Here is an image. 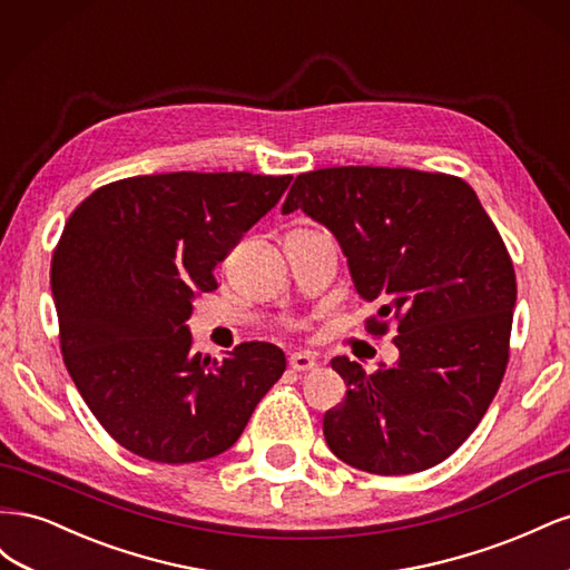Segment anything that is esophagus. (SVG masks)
Segmentation results:
<instances>
[{
  "label": "esophagus",
  "instance_id": "34e87169",
  "mask_svg": "<svg viewBox=\"0 0 570 570\" xmlns=\"http://www.w3.org/2000/svg\"><path fill=\"white\" fill-rule=\"evenodd\" d=\"M289 366L295 368V371H299V373H306V371H314L318 364H316V358L308 354V352H295L289 356Z\"/></svg>",
  "mask_w": 570,
  "mask_h": 570
}]
</instances>
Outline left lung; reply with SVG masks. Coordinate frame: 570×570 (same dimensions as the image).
<instances>
[{
    "mask_svg": "<svg viewBox=\"0 0 570 570\" xmlns=\"http://www.w3.org/2000/svg\"><path fill=\"white\" fill-rule=\"evenodd\" d=\"M323 223L347 256L366 331L394 321V366L335 356L347 394L325 413L331 452L358 471L406 475L465 442L502 383L515 306L504 239L473 187L413 168L337 166L297 176L283 214Z\"/></svg>",
    "mask_w": 570,
    "mask_h": 570,
    "instance_id": "left-lung-1",
    "label": "left lung"
}]
</instances>
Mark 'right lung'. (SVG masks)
I'll return each mask as SVG.
<instances>
[{
	"instance_id": "1",
	"label": "right lung",
	"mask_w": 570,
	"mask_h": 570,
	"mask_svg": "<svg viewBox=\"0 0 570 570\" xmlns=\"http://www.w3.org/2000/svg\"><path fill=\"white\" fill-rule=\"evenodd\" d=\"M292 176L159 174L109 183L66 220L51 256L63 364L101 428L128 452L193 463L230 450L287 361L243 342L193 352L185 321L214 268Z\"/></svg>"
}]
</instances>
